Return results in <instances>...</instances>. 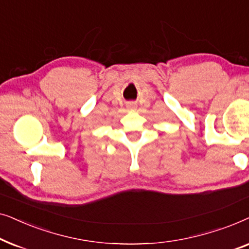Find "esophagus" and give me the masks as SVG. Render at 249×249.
I'll use <instances>...</instances> for the list:
<instances>
[{"label": "esophagus", "mask_w": 249, "mask_h": 249, "mask_svg": "<svg viewBox=\"0 0 249 249\" xmlns=\"http://www.w3.org/2000/svg\"><path fill=\"white\" fill-rule=\"evenodd\" d=\"M127 107L129 108V110H135V108H136V105H135L134 103H129V104L127 105Z\"/></svg>", "instance_id": "34e87169"}]
</instances>
